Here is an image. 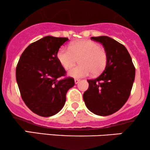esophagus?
Masks as SVG:
<instances>
[{"mask_svg": "<svg viewBox=\"0 0 150 150\" xmlns=\"http://www.w3.org/2000/svg\"><path fill=\"white\" fill-rule=\"evenodd\" d=\"M80 80H79V79H75V84H77L79 82H80Z\"/></svg>", "mask_w": 150, "mask_h": 150, "instance_id": "esophagus-1", "label": "esophagus"}]
</instances>
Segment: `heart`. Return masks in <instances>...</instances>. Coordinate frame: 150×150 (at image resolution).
<instances>
[{
    "label": "heart",
    "instance_id": "obj_1",
    "mask_svg": "<svg viewBox=\"0 0 150 150\" xmlns=\"http://www.w3.org/2000/svg\"><path fill=\"white\" fill-rule=\"evenodd\" d=\"M57 58L65 70L71 68L80 59V65L70 70L68 75L74 78H80L92 73L94 75L101 73L107 64L108 55L96 42L82 39L71 43L69 48H61Z\"/></svg>",
    "mask_w": 150,
    "mask_h": 150
}]
</instances>
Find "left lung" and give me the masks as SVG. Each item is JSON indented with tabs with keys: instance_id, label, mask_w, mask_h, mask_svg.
Segmentation results:
<instances>
[{
	"instance_id": "obj_1",
	"label": "left lung",
	"mask_w": 150,
	"mask_h": 150,
	"mask_svg": "<svg viewBox=\"0 0 150 150\" xmlns=\"http://www.w3.org/2000/svg\"><path fill=\"white\" fill-rule=\"evenodd\" d=\"M100 43L108 55L105 70L95 79L88 80L89 88L83 94L88 109L99 116L113 114L125 104L130 95L135 68L128 50L111 38L91 37Z\"/></svg>"
}]
</instances>
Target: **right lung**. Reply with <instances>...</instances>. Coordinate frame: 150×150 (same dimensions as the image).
Returning a JSON list of instances; mask_svg holds the SVG:
<instances>
[{"mask_svg": "<svg viewBox=\"0 0 150 150\" xmlns=\"http://www.w3.org/2000/svg\"><path fill=\"white\" fill-rule=\"evenodd\" d=\"M68 38L45 37L30 44L22 53L16 68V80L22 100L32 112L43 117L61 110L74 79L57 58ZM64 76V79L59 77Z\"/></svg>", "mask_w": 150, "mask_h": 150, "instance_id": "obj_1", "label": "right lung"}]
</instances>
